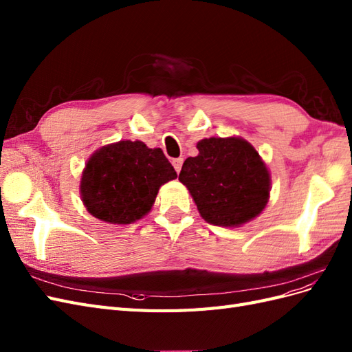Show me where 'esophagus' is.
<instances>
[{
    "instance_id": "obj_1",
    "label": "esophagus",
    "mask_w": 352,
    "mask_h": 352,
    "mask_svg": "<svg viewBox=\"0 0 352 352\" xmlns=\"http://www.w3.org/2000/svg\"><path fill=\"white\" fill-rule=\"evenodd\" d=\"M172 164H173L176 172L179 173L180 168H182V164H184V158H173V160H172Z\"/></svg>"
}]
</instances>
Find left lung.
Wrapping results in <instances>:
<instances>
[{
  "label": "left lung",
  "instance_id": "8db88e82",
  "mask_svg": "<svg viewBox=\"0 0 352 352\" xmlns=\"http://www.w3.org/2000/svg\"><path fill=\"white\" fill-rule=\"evenodd\" d=\"M179 180L189 189L202 219L216 226H238L267 204L270 175L254 146L241 138H210L197 144Z\"/></svg>",
  "mask_w": 352,
  "mask_h": 352
}]
</instances>
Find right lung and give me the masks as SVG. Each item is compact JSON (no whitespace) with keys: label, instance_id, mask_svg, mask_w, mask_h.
Segmentation results:
<instances>
[{"label":"right lung","instance_id":"add662e5","mask_svg":"<svg viewBox=\"0 0 352 352\" xmlns=\"http://www.w3.org/2000/svg\"><path fill=\"white\" fill-rule=\"evenodd\" d=\"M177 177L160 148L141 141L102 146L83 170L80 194L94 217L127 225L151 210L158 189Z\"/></svg>","mask_w":352,"mask_h":352}]
</instances>
